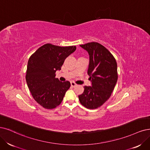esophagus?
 Segmentation results:
<instances>
[{
	"instance_id": "1",
	"label": "esophagus",
	"mask_w": 150,
	"mask_h": 150,
	"mask_svg": "<svg viewBox=\"0 0 150 150\" xmlns=\"http://www.w3.org/2000/svg\"><path fill=\"white\" fill-rule=\"evenodd\" d=\"M70 83H71V86L72 87H75V86H76L77 85L74 82V81H71Z\"/></svg>"
}]
</instances>
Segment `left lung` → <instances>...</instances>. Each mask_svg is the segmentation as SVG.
Wrapping results in <instances>:
<instances>
[{"instance_id":"8db88e82","label":"left lung","mask_w":150,"mask_h":150,"mask_svg":"<svg viewBox=\"0 0 150 150\" xmlns=\"http://www.w3.org/2000/svg\"><path fill=\"white\" fill-rule=\"evenodd\" d=\"M90 55L88 74L91 86H85L84 92L79 96L80 103L88 109H96L111 95L117 81V65L112 54L96 42L80 45Z\"/></svg>"}]
</instances>
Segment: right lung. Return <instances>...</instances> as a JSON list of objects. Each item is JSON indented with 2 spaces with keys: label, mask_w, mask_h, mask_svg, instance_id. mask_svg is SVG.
Returning <instances> with one entry per match:
<instances>
[{
  "label": "right lung",
  "mask_w": 150,
  "mask_h": 150,
  "mask_svg": "<svg viewBox=\"0 0 150 150\" xmlns=\"http://www.w3.org/2000/svg\"><path fill=\"white\" fill-rule=\"evenodd\" d=\"M75 50V46L60 47L46 44L30 57L26 74L27 85L33 98L44 108L58 106L69 89L70 83L60 81L55 78V72Z\"/></svg>",
  "instance_id": "add662e5"
}]
</instances>
